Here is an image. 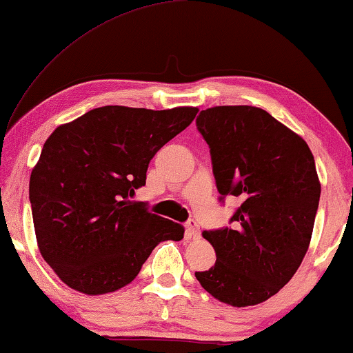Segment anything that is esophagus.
Segmentation results:
<instances>
[{
  "instance_id": "34e87169",
  "label": "esophagus",
  "mask_w": 353,
  "mask_h": 353,
  "mask_svg": "<svg viewBox=\"0 0 353 353\" xmlns=\"http://www.w3.org/2000/svg\"><path fill=\"white\" fill-rule=\"evenodd\" d=\"M186 234L190 236L192 239H197L201 236V228L199 225H197L196 220H190L186 223Z\"/></svg>"
}]
</instances>
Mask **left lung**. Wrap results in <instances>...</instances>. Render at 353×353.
Listing matches in <instances>:
<instances>
[{"label": "left lung", "instance_id": "left-lung-1", "mask_svg": "<svg viewBox=\"0 0 353 353\" xmlns=\"http://www.w3.org/2000/svg\"><path fill=\"white\" fill-rule=\"evenodd\" d=\"M196 125L216 190L243 201L233 230L202 233L216 262L196 278L216 301L257 305L289 283L310 245L321 192L315 159L302 137L254 105H215Z\"/></svg>", "mask_w": 353, "mask_h": 353}]
</instances>
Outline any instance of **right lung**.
Here are the masks:
<instances>
[{"instance_id": "obj_1", "label": "right lung", "mask_w": 353, "mask_h": 353, "mask_svg": "<svg viewBox=\"0 0 353 353\" xmlns=\"http://www.w3.org/2000/svg\"><path fill=\"white\" fill-rule=\"evenodd\" d=\"M197 110L104 105L46 139L28 188L33 226L41 257L70 289L117 291L161 241L183 239L181 225L130 199L146 185L151 159Z\"/></svg>"}]
</instances>
